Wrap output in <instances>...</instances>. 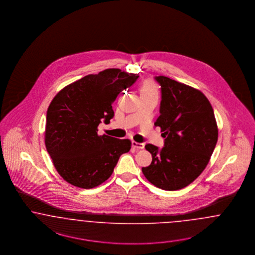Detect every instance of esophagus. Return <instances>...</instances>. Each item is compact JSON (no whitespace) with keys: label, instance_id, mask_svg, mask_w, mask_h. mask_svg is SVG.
Listing matches in <instances>:
<instances>
[{"label":"esophagus","instance_id":"obj_1","mask_svg":"<svg viewBox=\"0 0 255 255\" xmlns=\"http://www.w3.org/2000/svg\"><path fill=\"white\" fill-rule=\"evenodd\" d=\"M132 146L135 149H143L144 148V144L143 143H138L136 141H132Z\"/></svg>","mask_w":255,"mask_h":255}]
</instances>
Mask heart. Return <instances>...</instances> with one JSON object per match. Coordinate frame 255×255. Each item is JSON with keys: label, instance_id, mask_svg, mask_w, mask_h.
Here are the masks:
<instances>
[{"label": "heart", "instance_id": "1", "mask_svg": "<svg viewBox=\"0 0 255 255\" xmlns=\"http://www.w3.org/2000/svg\"><path fill=\"white\" fill-rule=\"evenodd\" d=\"M140 95H154L157 96V88L155 83L151 81L147 80L143 82L140 87Z\"/></svg>", "mask_w": 255, "mask_h": 255}]
</instances>
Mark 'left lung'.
Here are the masks:
<instances>
[{
    "label": "left lung",
    "instance_id": "8db88e82",
    "mask_svg": "<svg viewBox=\"0 0 255 255\" xmlns=\"http://www.w3.org/2000/svg\"><path fill=\"white\" fill-rule=\"evenodd\" d=\"M161 86L160 116L164 147L147 144L152 163L145 177L157 188L175 191L195 180L209 163L218 138L214 110L203 93L170 78H154Z\"/></svg>",
    "mask_w": 255,
    "mask_h": 255
}]
</instances>
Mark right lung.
I'll return each mask as SVG.
<instances>
[{
  "label": "right lung",
  "mask_w": 255,
  "mask_h": 255,
  "mask_svg": "<svg viewBox=\"0 0 255 255\" xmlns=\"http://www.w3.org/2000/svg\"><path fill=\"white\" fill-rule=\"evenodd\" d=\"M136 74L110 68L87 75L59 92L47 109L44 142L53 164L68 183L92 189L107 180L129 139L98 134L114 117L112 103L137 80Z\"/></svg>",
  "instance_id": "right-lung-1"
}]
</instances>
